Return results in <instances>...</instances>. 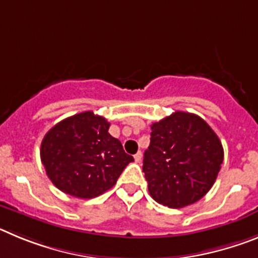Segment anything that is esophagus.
<instances>
[{"mask_svg":"<svg viewBox=\"0 0 258 258\" xmlns=\"http://www.w3.org/2000/svg\"><path fill=\"white\" fill-rule=\"evenodd\" d=\"M134 160H136V163H141V160H142V152H137L134 155Z\"/></svg>","mask_w":258,"mask_h":258,"instance_id":"esophagus-1","label":"esophagus"}]
</instances>
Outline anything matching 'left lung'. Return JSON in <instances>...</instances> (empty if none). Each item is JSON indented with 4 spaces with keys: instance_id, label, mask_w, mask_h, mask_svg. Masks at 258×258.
<instances>
[{
    "instance_id": "8db88e82",
    "label": "left lung",
    "mask_w": 258,
    "mask_h": 258,
    "mask_svg": "<svg viewBox=\"0 0 258 258\" xmlns=\"http://www.w3.org/2000/svg\"><path fill=\"white\" fill-rule=\"evenodd\" d=\"M223 161L222 143L198 115L175 111L151 125L143 172L149 192L159 204L183 208L213 186Z\"/></svg>"
}]
</instances>
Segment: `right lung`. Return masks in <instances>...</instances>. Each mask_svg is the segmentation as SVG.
Segmentation results:
<instances>
[{
    "instance_id": "right-lung-1",
    "label": "right lung",
    "mask_w": 258,
    "mask_h": 258,
    "mask_svg": "<svg viewBox=\"0 0 258 258\" xmlns=\"http://www.w3.org/2000/svg\"><path fill=\"white\" fill-rule=\"evenodd\" d=\"M108 129L106 118L85 111L61 120L47 132L41 143V161L59 190L92 199L117 182L134 159Z\"/></svg>"
}]
</instances>
